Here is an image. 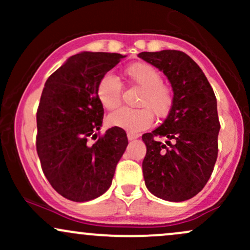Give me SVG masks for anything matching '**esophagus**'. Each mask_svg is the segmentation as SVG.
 Instances as JSON below:
<instances>
[{"label":"esophagus","mask_w":250,"mask_h":250,"mask_svg":"<svg viewBox=\"0 0 250 250\" xmlns=\"http://www.w3.org/2000/svg\"><path fill=\"white\" fill-rule=\"evenodd\" d=\"M127 137H128V140H135L139 137V135L134 134V133H127Z\"/></svg>","instance_id":"obj_1"}]
</instances>
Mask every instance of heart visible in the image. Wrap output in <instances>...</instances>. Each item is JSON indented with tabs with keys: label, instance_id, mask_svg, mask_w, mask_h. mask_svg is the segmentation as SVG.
<instances>
[{
	"label": "heart",
	"instance_id": "b5f03b06",
	"mask_svg": "<svg viewBox=\"0 0 250 250\" xmlns=\"http://www.w3.org/2000/svg\"><path fill=\"white\" fill-rule=\"evenodd\" d=\"M125 75L131 84L142 89L137 101L141 108L119 109L108 116L107 122L111 127L135 134L150 127L153 114L159 119L168 115L173 107L174 94L170 87L162 83L161 73L148 63H135L125 70ZM96 95L103 108L114 110L122 101L121 82L105 74L97 83Z\"/></svg>",
	"mask_w": 250,
	"mask_h": 250
}]
</instances>
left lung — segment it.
I'll return each mask as SVG.
<instances>
[{"instance_id":"1","label":"left lung","mask_w":250,"mask_h":250,"mask_svg":"<svg viewBox=\"0 0 250 250\" xmlns=\"http://www.w3.org/2000/svg\"><path fill=\"white\" fill-rule=\"evenodd\" d=\"M139 57L163 71L174 91L165 122L142 135L147 147L142 162L146 187L170 202L189 200L208 182L217 159L216 97L197 63L183 51H143Z\"/></svg>"}]
</instances>
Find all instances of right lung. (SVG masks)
Masks as SVG:
<instances>
[{
  "label": "right lung",
  "mask_w": 250,
  "mask_h": 250,
  "mask_svg": "<svg viewBox=\"0 0 250 250\" xmlns=\"http://www.w3.org/2000/svg\"><path fill=\"white\" fill-rule=\"evenodd\" d=\"M116 53L83 51L48 77L36 114V150L47 180L65 199L85 202L101 196L113 181L128 146L123 129L100 134L102 104L97 83L123 59ZM89 138L98 139L91 145Z\"/></svg>",
  "instance_id": "right-lung-1"
}]
</instances>
